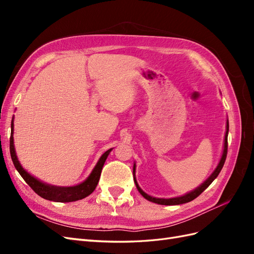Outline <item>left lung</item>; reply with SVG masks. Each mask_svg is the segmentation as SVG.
Returning a JSON list of instances; mask_svg holds the SVG:
<instances>
[{
	"label": "left lung",
	"instance_id": "8db88e82",
	"mask_svg": "<svg viewBox=\"0 0 254 254\" xmlns=\"http://www.w3.org/2000/svg\"><path fill=\"white\" fill-rule=\"evenodd\" d=\"M228 133H229V121L227 120V125H226V133H225V140H224V149H222V153H221V157L219 162L215 168L214 172L209 176V178H207L205 181H203L200 186L198 188H196L195 190L189 191V193L184 194L182 196H178V197H173V198H157V197H152L148 194H146L145 191L140 188L139 184L136 182V178H135V163L133 164V180L135 183V187L137 189V190L140 191V194L145 198L147 199V200L151 201V202H155L158 204H163V205H176V204H182V203H187L190 202L191 200H194L195 198H197L199 195H200L202 191L210 186V184L216 179V177L219 175L220 171L222 166L225 164V161H226V157H227V151H228Z\"/></svg>",
	"mask_w": 254,
	"mask_h": 254
}]
</instances>
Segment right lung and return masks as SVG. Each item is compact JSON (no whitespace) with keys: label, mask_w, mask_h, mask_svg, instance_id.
I'll return each instance as SVG.
<instances>
[{"label":"right lung","mask_w":254,"mask_h":254,"mask_svg":"<svg viewBox=\"0 0 254 254\" xmlns=\"http://www.w3.org/2000/svg\"><path fill=\"white\" fill-rule=\"evenodd\" d=\"M9 149H10V156L13 162L14 167L19 172L21 177L25 180L28 186L34 190L35 193H37L42 198L47 199V200L55 201V202H72L76 200H80L82 198H86L89 196L92 191H93L99 181V177L103 170V166L105 164V161L107 157L109 156L112 148L108 149L104 152L102 157L97 161L96 165L92 170L91 174L88 178L82 181L79 184H76L73 187H58L53 186V184L45 183L39 180L33 175H30L24 167H23L18 160L16 149H14L13 144V118L11 120V133H10V142H9Z\"/></svg>","instance_id":"obj_1"}]
</instances>
